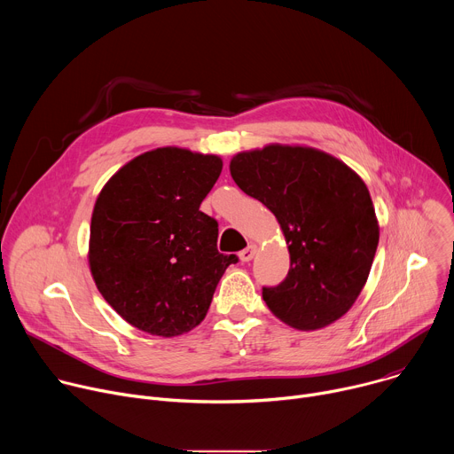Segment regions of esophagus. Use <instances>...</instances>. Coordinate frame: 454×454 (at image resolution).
<instances>
[{"mask_svg": "<svg viewBox=\"0 0 454 454\" xmlns=\"http://www.w3.org/2000/svg\"><path fill=\"white\" fill-rule=\"evenodd\" d=\"M254 254H256V246H254V244H249L246 249H242V251L239 253L242 262H249Z\"/></svg>", "mask_w": 454, "mask_h": 454, "instance_id": "esophagus-1", "label": "esophagus"}]
</instances>
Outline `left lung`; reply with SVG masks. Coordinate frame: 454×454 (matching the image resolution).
Instances as JSON below:
<instances>
[{
	"mask_svg": "<svg viewBox=\"0 0 454 454\" xmlns=\"http://www.w3.org/2000/svg\"><path fill=\"white\" fill-rule=\"evenodd\" d=\"M230 172L275 214L289 247L286 280L262 289L270 310L298 331L340 319L361 294L379 244L364 181L327 153L280 144L235 154Z\"/></svg>",
	"mask_w": 454,
	"mask_h": 454,
	"instance_id": "1",
	"label": "left lung"
}]
</instances>
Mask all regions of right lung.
I'll list each match as a JSON object with an SVG mask.
<instances>
[{
	"instance_id": "add662e5",
	"label": "right lung",
	"mask_w": 454,
	"mask_h": 454,
	"mask_svg": "<svg viewBox=\"0 0 454 454\" xmlns=\"http://www.w3.org/2000/svg\"><path fill=\"white\" fill-rule=\"evenodd\" d=\"M223 160L160 147L125 163L100 190L90 270L104 300L133 327L181 336L205 319L239 258L217 249V221L200 210Z\"/></svg>"
}]
</instances>
